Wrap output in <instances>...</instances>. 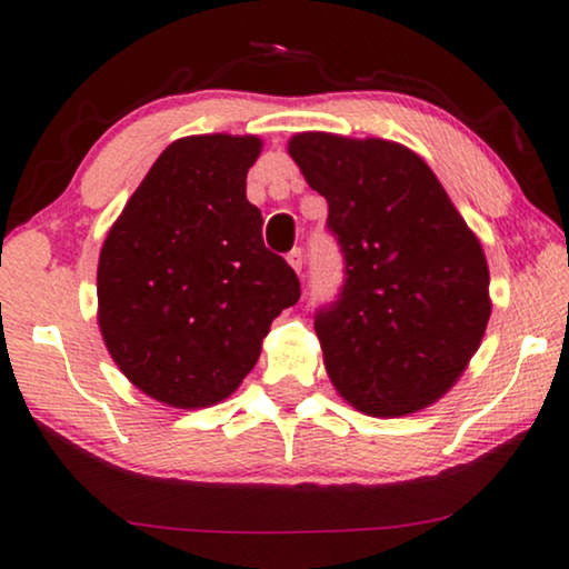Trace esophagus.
<instances>
[{"instance_id":"obj_1","label":"esophagus","mask_w":569,"mask_h":569,"mask_svg":"<svg viewBox=\"0 0 569 569\" xmlns=\"http://www.w3.org/2000/svg\"><path fill=\"white\" fill-rule=\"evenodd\" d=\"M287 261H290V267L300 274L302 267H306V248H292V251L287 253Z\"/></svg>"}]
</instances>
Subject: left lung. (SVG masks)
Wrapping results in <instances>:
<instances>
[{
    "instance_id": "1",
    "label": "left lung",
    "mask_w": 569,
    "mask_h": 569,
    "mask_svg": "<svg viewBox=\"0 0 569 569\" xmlns=\"http://www.w3.org/2000/svg\"><path fill=\"white\" fill-rule=\"evenodd\" d=\"M290 154L329 201L345 259L337 300L316 310L331 383L370 417L425 409L461 376L492 313L477 236L407 147L306 131Z\"/></svg>"
}]
</instances>
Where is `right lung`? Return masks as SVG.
<instances>
[{
	"instance_id": "1",
	"label": "right lung",
	"mask_w": 569,
	"mask_h": 569,
	"mask_svg": "<svg viewBox=\"0 0 569 569\" xmlns=\"http://www.w3.org/2000/svg\"><path fill=\"white\" fill-rule=\"evenodd\" d=\"M261 139L186 137L154 160L108 232L98 321L119 370L152 399L199 409L236 391L300 279L261 238L246 176Z\"/></svg>"
}]
</instances>
